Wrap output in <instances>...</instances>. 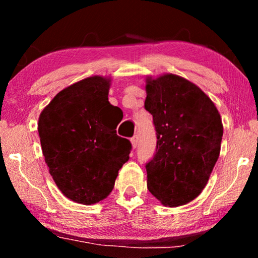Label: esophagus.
<instances>
[{"instance_id": "obj_1", "label": "esophagus", "mask_w": 258, "mask_h": 258, "mask_svg": "<svg viewBox=\"0 0 258 258\" xmlns=\"http://www.w3.org/2000/svg\"><path fill=\"white\" fill-rule=\"evenodd\" d=\"M131 143H132V148L135 149V148L138 147V137H133L131 139Z\"/></svg>"}]
</instances>
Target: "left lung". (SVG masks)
Listing matches in <instances>:
<instances>
[{
    "instance_id": "1",
    "label": "left lung",
    "mask_w": 258,
    "mask_h": 258,
    "mask_svg": "<svg viewBox=\"0 0 258 258\" xmlns=\"http://www.w3.org/2000/svg\"><path fill=\"white\" fill-rule=\"evenodd\" d=\"M146 92L157 134L148 190L164 206H182L202 194L220 156L221 115L200 87L174 74L148 76Z\"/></svg>"
}]
</instances>
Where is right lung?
<instances>
[{"label":"right lung","instance_id":"obj_1","mask_svg":"<svg viewBox=\"0 0 258 258\" xmlns=\"http://www.w3.org/2000/svg\"><path fill=\"white\" fill-rule=\"evenodd\" d=\"M111 78L91 76L55 95L38 118L49 172L72 202L93 205L107 198L132 149L116 134V110L108 101Z\"/></svg>","mask_w":258,"mask_h":258}]
</instances>
